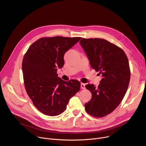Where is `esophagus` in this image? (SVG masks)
<instances>
[{"mask_svg": "<svg viewBox=\"0 0 146 146\" xmlns=\"http://www.w3.org/2000/svg\"><path fill=\"white\" fill-rule=\"evenodd\" d=\"M85 84L84 83H81V89H85L86 87H85Z\"/></svg>", "mask_w": 146, "mask_h": 146, "instance_id": "obj_1", "label": "esophagus"}]
</instances>
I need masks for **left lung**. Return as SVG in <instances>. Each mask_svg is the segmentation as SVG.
Listing matches in <instances>:
<instances>
[{
  "label": "left lung",
  "instance_id": "1",
  "mask_svg": "<svg viewBox=\"0 0 146 146\" xmlns=\"http://www.w3.org/2000/svg\"><path fill=\"white\" fill-rule=\"evenodd\" d=\"M80 43L92 67L103 77L98 87L85 86L92 95L85 109L93 117H103L117 108L127 92L130 79L128 58L120 47L103 38H83Z\"/></svg>",
  "mask_w": 146,
  "mask_h": 146
}]
</instances>
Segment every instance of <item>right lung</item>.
I'll list each match as a JSON object with an SVG mask.
<instances>
[{"instance_id": "1", "label": "right lung", "mask_w": 146, "mask_h": 146, "mask_svg": "<svg viewBox=\"0 0 146 146\" xmlns=\"http://www.w3.org/2000/svg\"><path fill=\"white\" fill-rule=\"evenodd\" d=\"M81 38L42 37L24 55L22 71L26 91L37 109L45 115L62 114L70 99L80 89L79 81L65 82L57 77V68H62L65 53Z\"/></svg>"}]
</instances>
